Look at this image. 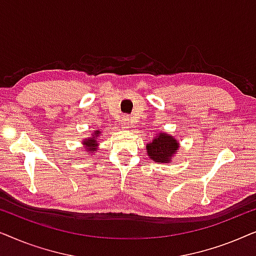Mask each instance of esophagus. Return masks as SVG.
I'll list each match as a JSON object with an SVG mask.
<instances>
[{
  "instance_id": "34e87169",
  "label": "esophagus",
  "mask_w": 256,
  "mask_h": 256,
  "mask_svg": "<svg viewBox=\"0 0 256 256\" xmlns=\"http://www.w3.org/2000/svg\"><path fill=\"white\" fill-rule=\"evenodd\" d=\"M121 124L122 126H124V128H127L129 124H132V120L128 116H124L121 118Z\"/></svg>"
}]
</instances>
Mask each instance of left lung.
<instances>
[{
	"instance_id": "1",
	"label": "left lung",
	"mask_w": 256,
	"mask_h": 256,
	"mask_svg": "<svg viewBox=\"0 0 256 256\" xmlns=\"http://www.w3.org/2000/svg\"><path fill=\"white\" fill-rule=\"evenodd\" d=\"M178 143L172 136L160 134L154 138L150 144H146L148 156L157 163H169L170 157L176 152Z\"/></svg>"
}]
</instances>
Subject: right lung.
I'll list each match as a JSON object with an SVG mask.
<instances>
[{
	"mask_svg": "<svg viewBox=\"0 0 256 256\" xmlns=\"http://www.w3.org/2000/svg\"><path fill=\"white\" fill-rule=\"evenodd\" d=\"M101 134L100 132H94V135H93V138H87L86 141H85V144L88 146V152H94V150H96V138H98V136H99Z\"/></svg>",
	"mask_w": 256,
	"mask_h": 256,
	"instance_id": "right-lung-1",
	"label": "right lung"
}]
</instances>
